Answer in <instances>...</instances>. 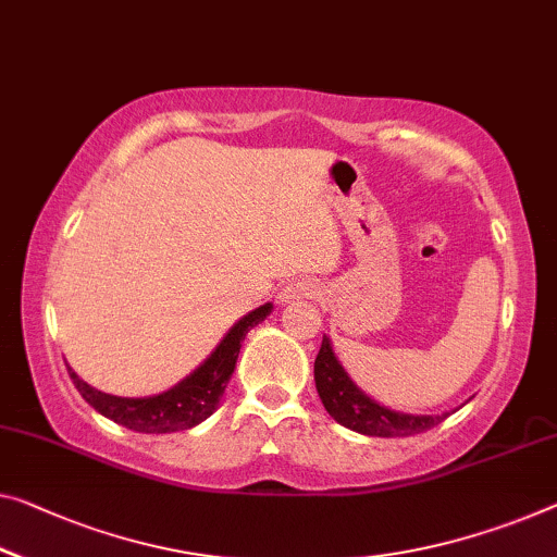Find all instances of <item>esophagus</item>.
Masks as SVG:
<instances>
[{
    "instance_id": "esophagus-1",
    "label": "esophagus",
    "mask_w": 557,
    "mask_h": 557,
    "mask_svg": "<svg viewBox=\"0 0 557 557\" xmlns=\"http://www.w3.org/2000/svg\"><path fill=\"white\" fill-rule=\"evenodd\" d=\"M298 298H319V284H313V281H290L278 290V304L298 301Z\"/></svg>"
}]
</instances>
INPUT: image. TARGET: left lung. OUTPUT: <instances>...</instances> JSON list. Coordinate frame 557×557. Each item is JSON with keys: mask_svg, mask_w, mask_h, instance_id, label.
<instances>
[{"mask_svg": "<svg viewBox=\"0 0 557 557\" xmlns=\"http://www.w3.org/2000/svg\"><path fill=\"white\" fill-rule=\"evenodd\" d=\"M313 379L321 404L329 410L333 421H338L356 433L373 435V438H406V435L431 431L433 425L443 423L450 416H410L379 406L354 386V381L348 379L344 368L336 361V356H333L331 341L326 336H323L321 350L315 356Z\"/></svg>", "mask_w": 557, "mask_h": 557, "instance_id": "8db88e82", "label": "left lung"}]
</instances>
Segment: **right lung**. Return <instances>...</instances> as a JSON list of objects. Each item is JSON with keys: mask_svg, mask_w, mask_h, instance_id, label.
Instances as JSON below:
<instances>
[{"mask_svg": "<svg viewBox=\"0 0 557 557\" xmlns=\"http://www.w3.org/2000/svg\"><path fill=\"white\" fill-rule=\"evenodd\" d=\"M271 304L256 308L249 315H244L242 321L231 329L224 341L216 346V350L203 361L196 371L184 379L178 386H174L161 396L151 398H119L109 396L91 388L89 383H84L70 366V379L74 381L76 391L82 393V398L87 404L99 410L101 416H107L109 421L129 428L136 433H174L186 431V428L199 425L203 418H209L216 410L221 396H224L226 383L236 368L238 350H242V341L246 338L256 323H261L271 313Z\"/></svg>", "mask_w": 557, "mask_h": 557, "instance_id": "obj_1", "label": "right lung"}]
</instances>
